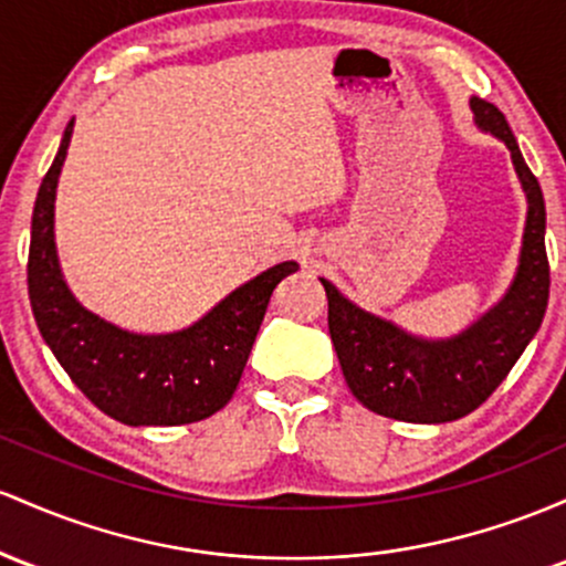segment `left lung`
<instances>
[{"instance_id":"obj_1","label":"left lung","mask_w":566,"mask_h":566,"mask_svg":"<svg viewBox=\"0 0 566 566\" xmlns=\"http://www.w3.org/2000/svg\"><path fill=\"white\" fill-rule=\"evenodd\" d=\"M475 123L503 138L524 184L526 211L522 266L492 313L449 342H424L350 304L328 281V332L347 387L374 415L403 422H452L471 415L497 390L530 345L548 307L551 266L545 253L543 189L524 163L505 114L471 98Z\"/></svg>"}]
</instances>
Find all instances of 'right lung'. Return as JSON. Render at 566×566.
Instances as JSON below:
<instances>
[{"label":"right lung","mask_w":566,"mask_h":566,"mask_svg":"<svg viewBox=\"0 0 566 566\" xmlns=\"http://www.w3.org/2000/svg\"><path fill=\"white\" fill-rule=\"evenodd\" d=\"M66 125L31 216L29 300L42 339L93 406L123 424H189L224 409L243 377L272 291L296 262L270 266L179 334H128L69 294L53 243V202L72 142Z\"/></svg>","instance_id":"add662e5"}]
</instances>
